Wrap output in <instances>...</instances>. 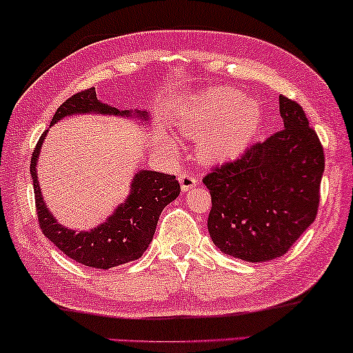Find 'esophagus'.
<instances>
[{
  "label": "esophagus",
  "mask_w": 353,
  "mask_h": 353,
  "mask_svg": "<svg viewBox=\"0 0 353 353\" xmlns=\"http://www.w3.org/2000/svg\"><path fill=\"white\" fill-rule=\"evenodd\" d=\"M178 180H180V185H181V191L183 193H186V191L193 190V188L198 186V178L188 175V173H180V176H178Z\"/></svg>",
  "instance_id": "34e87169"
}]
</instances>
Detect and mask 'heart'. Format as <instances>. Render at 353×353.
Wrapping results in <instances>:
<instances>
[{"label":"heart","mask_w":353,"mask_h":353,"mask_svg":"<svg viewBox=\"0 0 353 353\" xmlns=\"http://www.w3.org/2000/svg\"><path fill=\"white\" fill-rule=\"evenodd\" d=\"M263 108L259 102L235 89L217 87L201 94L180 110L176 128L183 136L198 139V155L205 163H225L240 157L258 134ZM159 145L168 155L178 149L167 134Z\"/></svg>","instance_id":"1"}]
</instances>
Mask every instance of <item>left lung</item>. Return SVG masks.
I'll return each mask as SVG.
<instances>
[{"label":"left lung","instance_id":"1","mask_svg":"<svg viewBox=\"0 0 353 353\" xmlns=\"http://www.w3.org/2000/svg\"><path fill=\"white\" fill-rule=\"evenodd\" d=\"M279 112L281 131L203 180L214 245L248 263L285 254L318 214L323 145L299 103L281 95Z\"/></svg>","mask_w":353,"mask_h":353}]
</instances>
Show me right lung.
<instances>
[{
  "label": "right lung",
  "mask_w": 353,
  "mask_h": 353,
  "mask_svg": "<svg viewBox=\"0 0 353 353\" xmlns=\"http://www.w3.org/2000/svg\"><path fill=\"white\" fill-rule=\"evenodd\" d=\"M82 113L132 118L139 121L149 120V113L145 110H120L100 102L95 94V87H90L59 105L53 115L52 125L66 117L82 115ZM47 132L48 130L40 136L30 159V176L34 181L37 214L43 235L68 258L89 268L110 269L139 259L152 241L163 208L180 194L176 178L154 170H139L132 176L130 194L125 203L118 204L107 221L87 232L71 230L61 225L48 210L37 176V162Z\"/></svg>",
  "instance_id": "right-lung-1"
}]
</instances>
